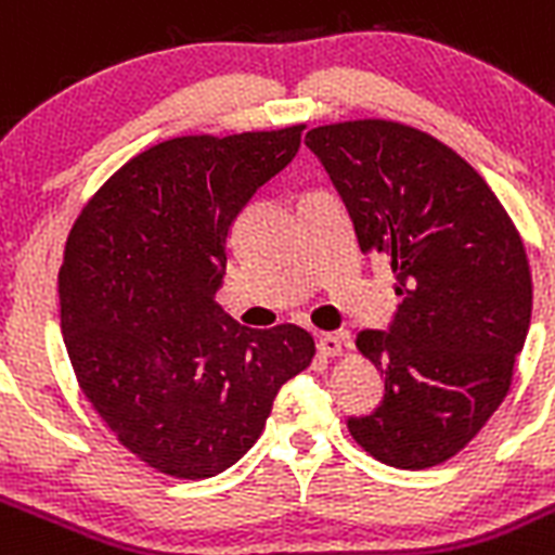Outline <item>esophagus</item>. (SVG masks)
Listing matches in <instances>:
<instances>
[{
	"label": "esophagus",
	"instance_id": "esophagus-1",
	"mask_svg": "<svg viewBox=\"0 0 555 555\" xmlns=\"http://www.w3.org/2000/svg\"><path fill=\"white\" fill-rule=\"evenodd\" d=\"M344 338H347L344 333H322L317 340L319 354H324V358H338L344 352Z\"/></svg>",
	"mask_w": 555,
	"mask_h": 555
}]
</instances>
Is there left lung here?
<instances>
[{
	"mask_svg": "<svg viewBox=\"0 0 555 555\" xmlns=\"http://www.w3.org/2000/svg\"><path fill=\"white\" fill-rule=\"evenodd\" d=\"M360 250L396 274L388 330L358 349L385 374L374 413L349 418L379 462L424 470L460 454L512 385L531 324V269L506 208L456 151L393 120L311 129Z\"/></svg>",
	"mask_w": 555,
	"mask_h": 555,
	"instance_id": "8db88e82",
	"label": "left lung"
}]
</instances>
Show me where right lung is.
<instances>
[{"mask_svg":"<svg viewBox=\"0 0 555 555\" xmlns=\"http://www.w3.org/2000/svg\"><path fill=\"white\" fill-rule=\"evenodd\" d=\"M302 129L159 142L70 228L60 267L70 365L101 421L159 474L228 470L317 354L297 324L242 327L215 302L233 220L297 156Z\"/></svg>","mask_w":555,"mask_h":555,"instance_id":"add662e5","label":"right lung"}]
</instances>
